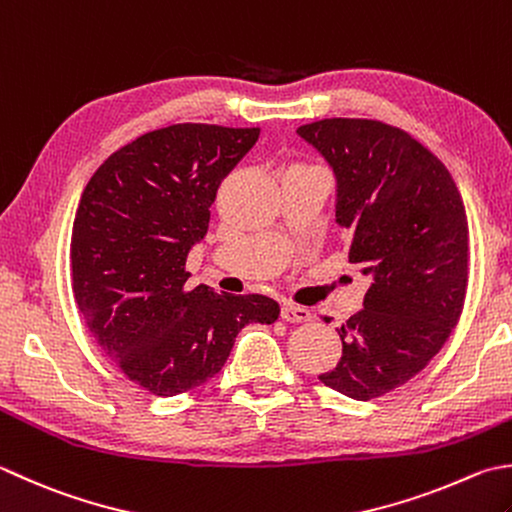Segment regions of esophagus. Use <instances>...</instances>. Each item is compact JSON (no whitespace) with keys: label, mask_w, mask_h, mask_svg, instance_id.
Instances as JSON below:
<instances>
[{"label":"esophagus","mask_w":512,"mask_h":512,"mask_svg":"<svg viewBox=\"0 0 512 512\" xmlns=\"http://www.w3.org/2000/svg\"><path fill=\"white\" fill-rule=\"evenodd\" d=\"M310 310L304 306L297 304H284L282 306V319L284 322H293V324H302V322H310Z\"/></svg>","instance_id":"34e87169"}]
</instances>
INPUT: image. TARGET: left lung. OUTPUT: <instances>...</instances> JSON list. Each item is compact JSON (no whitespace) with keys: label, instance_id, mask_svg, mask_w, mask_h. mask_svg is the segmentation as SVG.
I'll return each mask as SVG.
<instances>
[{"label":"left lung","instance_id":"obj_1","mask_svg":"<svg viewBox=\"0 0 512 512\" xmlns=\"http://www.w3.org/2000/svg\"><path fill=\"white\" fill-rule=\"evenodd\" d=\"M337 177L348 262L370 275L364 308L337 328L322 384L368 402L404 386L453 333L468 286V219L448 168L406 130L330 117L297 128Z\"/></svg>","mask_w":512,"mask_h":512}]
</instances>
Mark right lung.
Wrapping results in <instances>:
<instances>
[{
    "label": "right lung",
    "mask_w": 512,
    "mask_h": 512,
    "mask_svg": "<svg viewBox=\"0 0 512 512\" xmlns=\"http://www.w3.org/2000/svg\"><path fill=\"white\" fill-rule=\"evenodd\" d=\"M259 128L173 124L115 150L79 199L70 273L79 315L139 388L173 397L224 368L239 330L273 324L264 295L188 288V250L208 230L217 188Z\"/></svg>",
    "instance_id": "right-lung-1"
}]
</instances>
